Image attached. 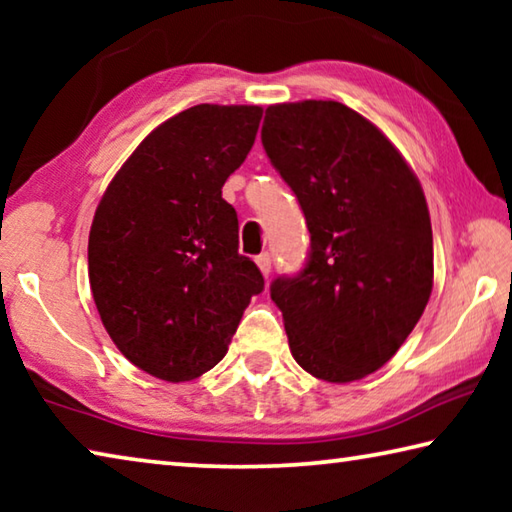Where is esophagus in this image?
<instances>
[{
    "instance_id": "34e87169",
    "label": "esophagus",
    "mask_w": 512,
    "mask_h": 512,
    "mask_svg": "<svg viewBox=\"0 0 512 512\" xmlns=\"http://www.w3.org/2000/svg\"><path fill=\"white\" fill-rule=\"evenodd\" d=\"M255 262H257V266H259V271H262V273H264V277H268V275H271V264H273V259H271V255H268V253H262V255H257V259H255Z\"/></svg>"
}]
</instances>
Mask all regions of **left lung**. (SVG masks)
<instances>
[{"label":"left lung","instance_id":"left-lung-1","mask_svg":"<svg viewBox=\"0 0 512 512\" xmlns=\"http://www.w3.org/2000/svg\"><path fill=\"white\" fill-rule=\"evenodd\" d=\"M262 144L307 219L298 275L271 282L289 348L309 375H370L413 332L433 287L420 180L375 124L339 101L266 108Z\"/></svg>","mask_w":512,"mask_h":512}]
</instances>
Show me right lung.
Segmentation results:
<instances>
[{
    "instance_id": "add662e5",
    "label": "right lung",
    "mask_w": 512,
    "mask_h": 512,
    "mask_svg": "<svg viewBox=\"0 0 512 512\" xmlns=\"http://www.w3.org/2000/svg\"><path fill=\"white\" fill-rule=\"evenodd\" d=\"M259 106L187 108L160 124L94 212V305L119 352L149 375L189 381L219 363L264 277L239 255L221 187L253 149Z\"/></svg>"
}]
</instances>
